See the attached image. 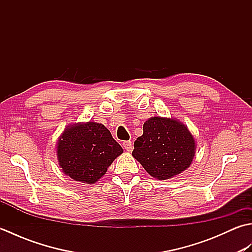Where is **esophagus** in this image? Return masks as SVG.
Returning a JSON list of instances; mask_svg holds the SVG:
<instances>
[{"instance_id": "esophagus-1", "label": "esophagus", "mask_w": 252, "mask_h": 252, "mask_svg": "<svg viewBox=\"0 0 252 252\" xmlns=\"http://www.w3.org/2000/svg\"><path fill=\"white\" fill-rule=\"evenodd\" d=\"M122 146H123V148L126 149V151H127V152H132L133 146H132V143H131V141H125V142L122 143Z\"/></svg>"}]
</instances>
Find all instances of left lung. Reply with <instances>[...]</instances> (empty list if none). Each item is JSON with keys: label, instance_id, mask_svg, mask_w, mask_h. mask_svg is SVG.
<instances>
[{"label": "left lung", "instance_id": "left-lung-1", "mask_svg": "<svg viewBox=\"0 0 252 252\" xmlns=\"http://www.w3.org/2000/svg\"><path fill=\"white\" fill-rule=\"evenodd\" d=\"M195 140L181 122L154 117L143 126V135L134 142L133 157L154 178L167 180L189 167Z\"/></svg>", "mask_w": 252, "mask_h": 252}]
</instances>
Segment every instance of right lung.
Returning <instances> with one entry per match:
<instances>
[{
	"label": "right lung",
	"instance_id": "add662e5",
	"mask_svg": "<svg viewBox=\"0 0 252 252\" xmlns=\"http://www.w3.org/2000/svg\"><path fill=\"white\" fill-rule=\"evenodd\" d=\"M122 147L103 125L88 122L68 127L57 144V156L65 174L93 184L121 155Z\"/></svg>",
	"mask_w": 252,
	"mask_h": 252
}]
</instances>
